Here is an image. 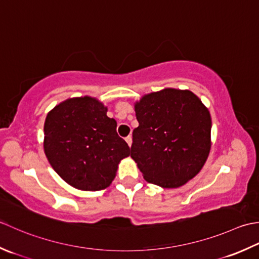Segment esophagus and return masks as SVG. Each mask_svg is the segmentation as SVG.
<instances>
[{
	"mask_svg": "<svg viewBox=\"0 0 259 259\" xmlns=\"http://www.w3.org/2000/svg\"><path fill=\"white\" fill-rule=\"evenodd\" d=\"M125 141H126V143L128 144V146L131 147V146H132V142H133V141H132V136H127V137H126Z\"/></svg>",
	"mask_w": 259,
	"mask_h": 259,
	"instance_id": "1",
	"label": "esophagus"
}]
</instances>
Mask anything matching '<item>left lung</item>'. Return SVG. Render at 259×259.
<instances>
[{
	"mask_svg": "<svg viewBox=\"0 0 259 259\" xmlns=\"http://www.w3.org/2000/svg\"><path fill=\"white\" fill-rule=\"evenodd\" d=\"M139 127L131 157L147 182L182 187L201 171L211 150V116L196 94L164 88L134 104Z\"/></svg>",
	"mask_w": 259,
	"mask_h": 259,
	"instance_id": "left-lung-1",
	"label": "left lung"
}]
</instances>
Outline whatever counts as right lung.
Wrapping results in <instances>:
<instances>
[{"mask_svg": "<svg viewBox=\"0 0 259 259\" xmlns=\"http://www.w3.org/2000/svg\"><path fill=\"white\" fill-rule=\"evenodd\" d=\"M116 126L97 98H68L47 115L45 154L69 186L82 191L106 189L119 162L130 156V147L116 133Z\"/></svg>", "mask_w": 259, "mask_h": 259, "instance_id": "right-lung-1", "label": "right lung"}]
</instances>
